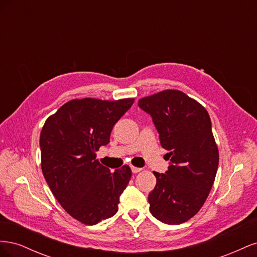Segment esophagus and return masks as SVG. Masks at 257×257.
Masks as SVG:
<instances>
[{
	"label": "esophagus",
	"mask_w": 257,
	"mask_h": 257,
	"mask_svg": "<svg viewBox=\"0 0 257 257\" xmlns=\"http://www.w3.org/2000/svg\"><path fill=\"white\" fill-rule=\"evenodd\" d=\"M131 169H132V172H133L134 174H137V173H139V172H142V168L135 167V166H132V167H131Z\"/></svg>",
	"instance_id": "1"
}]
</instances>
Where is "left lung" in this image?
<instances>
[{"instance_id":"obj_1","label":"left lung","mask_w":257,"mask_h":257,"mask_svg":"<svg viewBox=\"0 0 257 257\" xmlns=\"http://www.w3.org/2000/svg\"><path fill=\"white\" fill-rule=\"evenodd\" d=\"M138 106L151 115L170 161L165 174L153 172L150 211L163 223H184L203 207L215 179L219 150L211 120L203 106L178 90L144 97Z\"/></svg>"}]
</instances>
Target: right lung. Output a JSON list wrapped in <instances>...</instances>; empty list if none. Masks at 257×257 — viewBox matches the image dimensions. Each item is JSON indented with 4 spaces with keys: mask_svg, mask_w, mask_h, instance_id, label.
Listing matches in <instances>:
<instances>
[{
    "mask_svg": "<svg viewBox=\"0 0 257 257\" xmlns=\"http://www.w3.org/2000/svg\"><path fill=\"white\" fill-rule=\"evenodd\" d=\"M133 103L134 98L69 100L46 120L41 132L46 181L65 211L85 225L113 216L131 180L127 165L111 173L95 152L109 143L113 125Z\"/></svg>",
    "mask_w": 257,
    "mask_h": 257,
    "instance_id": "right-lung-1",
    "label": "right lung"
}]
</instances>
